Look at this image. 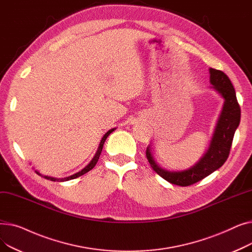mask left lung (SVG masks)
I'll list each match as a JSON object with an SVG mask.
<instances>
[{"label": "left lung", "mask_w": 252, "mask_h": 252, "mask_svg": "<svg viewBox=\"0 0 252 252\" xmlns=\"http://www.w3.org/2000/svg\"><path fill=\"white\" fill-rule=\"evenodd\" d=\"M209 82L213 86L211 89L223 99V105L209 146L199 161L188 169L169 170L158 164L153 155L152 145L147 147L146 156L151 167L170 184L185 187L199 182L219 169L229 156L234 134L240 124V106L230 78L222 71L209 68Z\"/></svg>", "instance_id": "8db88e82"}]
</instances>
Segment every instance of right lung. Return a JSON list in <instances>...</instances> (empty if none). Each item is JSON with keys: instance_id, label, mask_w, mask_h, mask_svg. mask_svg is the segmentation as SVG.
Listing matches in <instances>:
<instances>
[{"instance_id": "obj_1", "label": "right lung", "mask_w": 252, "mask_h": 252, "mask_svg": "<svg viewBox=\"0 0 252 252\" xmlns=\"http://www.w3.org/2000/svg\"><path fill=\"white\" fill-rule=\"evenodd\" d=\"M114 129H115V128H111V129H109V130L107 131V133H106V134L103 136V138H102V140H101V142H100V144H99V147H98V149H97V151H96V153H95L94 157H93V159L90 161V163H89L86 167H84L82 170H79L78 173H76V174H74V175H72V176H69V177H66V178H60V179H58V178H53V177H50V176H44V175H42V174L39 173V171H37V170H34V171H35V173H36L38 176H41V177H43V178H45V179H47V180L53 181V182H66V181L73 180V179H75V178H78V177H81V176L85 175L86 173H88V171H90L91 169L94 168V166H95V165H96V163L98 162V160H99V157H100V154H101L102 149H103V145H104V143H105L106 139H107V137L112 133V131H114Z\"/></svg>"}]
</instances>
